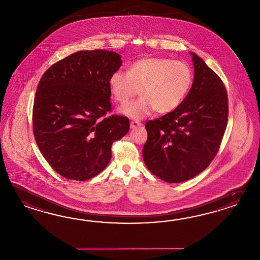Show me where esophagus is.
Segmentation results:
<instances>
[{"label": "esophagus", "instance_id": "1", "mask_svg": "<svg viewBox=\"0 0 260 260\" xmlns=\"http://www.w3.org/2000/svg\"><path fill=\"white\" fill-rule=\"evenodd\" d=\"M142 124H141V122H139V121H131L130 122V127L134 129V128H137V127L141 126Z\"/></svg>", "mask_w": 260, "mask_h": 260}]
</instances>
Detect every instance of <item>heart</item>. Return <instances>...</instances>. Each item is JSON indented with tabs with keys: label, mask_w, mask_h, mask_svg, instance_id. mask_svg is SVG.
<instances>
[{
	"label": "heart",
	"mask_w": 260,
	"mask_h": 260,
	"mask_svg": "<svg viewBox=\"0 0 260 260\" xmlns=\"http://www.w3.org/2000/svg\"><path fill=\"white\" fill-rule=\"evenodd\" d=\"M193 72L184 61L165 57H146L134 62L128 74L116 71L108 86L114 99L125 105L139 93L141 98L122 107L120 113L133 120H142L153 113L172 112L179 106L192 85Z\"/></svg>",
	"instance_id": "obj_1"
}]
</instances>
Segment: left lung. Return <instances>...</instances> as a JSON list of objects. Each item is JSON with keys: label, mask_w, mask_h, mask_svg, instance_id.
<instances>
[{"label": "left lung", "mask_w": 260, "mask_h": 260, "mask_svg": "<svg viewBox=\"0 0 260 260\" xmlns=\"http://www.w3.org/2000/svg\"><path fill=\"white\" fill-rule=\"evenodd\" d=\"M189 53L194 79L186 98L172 112L145 124L144 163L167 183L191 179L206 170L218 152L226 128V89L200 56Z\"/></svg>", "instance_id": "obj_1"}]
</instances>
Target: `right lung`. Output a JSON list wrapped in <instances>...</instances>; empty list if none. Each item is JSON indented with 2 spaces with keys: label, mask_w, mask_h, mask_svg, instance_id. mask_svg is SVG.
Instances as JSON below:
<instances>
[{
  "label": "right lung",
  "mask_w": 260,
  "mask_h": 260,
  "mask_svg": "<svg viewBox=\"0 0 260 260\" xmlns=\"http://www.w3.org/2000/svg\"><path fill=\"white\" fill-rule=\"evenodd\" d=\"M122 64L119 53L80 51L49 68L37 88L35 140L53 170L85 181L103 172L111 146L130 127L126 117L104 118L111 110L108 80Z\"/></svg>",
  "instance_id": "add662e5"
}]
</instances>
